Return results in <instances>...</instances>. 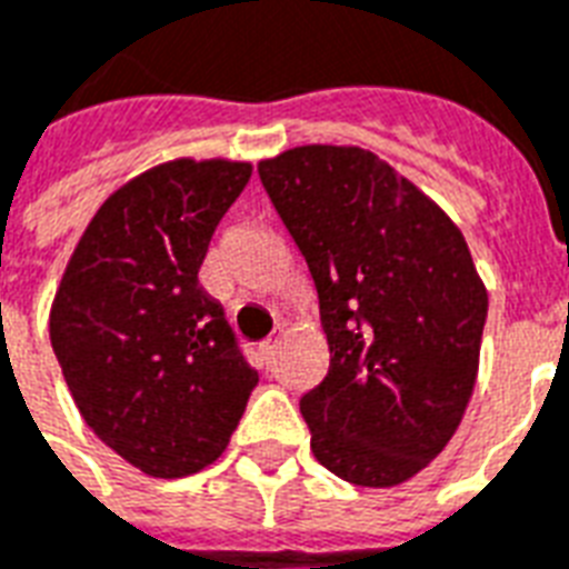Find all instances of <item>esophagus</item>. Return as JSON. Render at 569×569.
I'll return each instance as SVG.
<instances>
[{
	"instance_id": "esophagus-1",
	"label": "esophagus",
	"mask_w": 569,
	"mask_h": 569,
	"mask_svg": "<svg viewBox=\"0 0 569 569\" xmlns=\"http://www.w3.org/2000/svg\"><path fill=\"white\" fill-rule=\"evenodd\" d=\"M277 352H280V337H268V340L262 342V346H259V355H262V358H266L268 363L274 361Z\"/></svg>"
}]
</instances>
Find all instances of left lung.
<instances>
[{"instance_id":"obj_1","label":"left lung","mask_w":569,"mask_h":569,"mask_svg":"<svg viewBox=\"0 0 569 569\" xmlns=\"http://www.w3.org/2000/svg\"><path fill=\"white\" fill-rule=\"evenodd\" d=\"M259 179L307 259L331 349L301 400L313 457L355 487L406 483L475 393L489 298L466 236L358 146H298Z\"/></svg>"}]
</instances>
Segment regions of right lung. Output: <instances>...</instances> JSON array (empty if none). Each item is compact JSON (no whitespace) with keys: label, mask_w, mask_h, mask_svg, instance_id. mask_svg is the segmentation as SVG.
<instances>
[{"label":"right lung","mask_w":569,"mask_h":569,"mask_svg":"<svg viewBox=\"0 0 569 569\" xmlns=\"http://www.w3.org/2000/svg\"><path fill=\"white\" fill-rule=\"evenodd\" d=\"M247 160L176 158L112 190L64 266L50 342L94 436L149 477H188L227 450L256 370L199 286Z\"/></svg>","instance_id":"1"}]
</instances>
